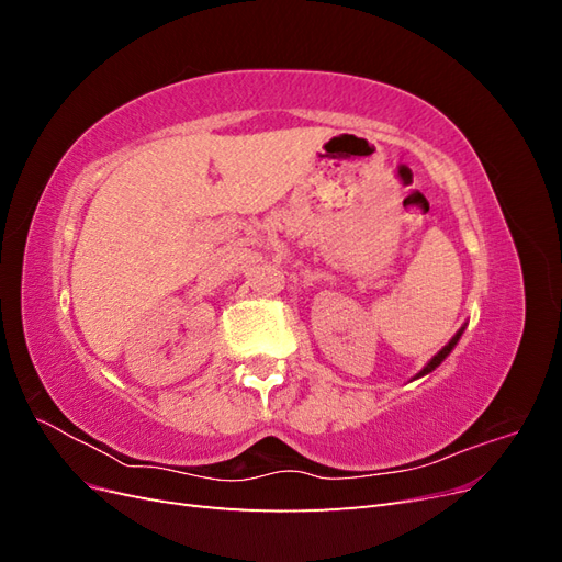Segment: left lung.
<instances>
[{"label":"left lung","mask_w":562,"mask_h":562,"mask_svg":"<svg viewBox=\"0 0 562 562\" xmlns=\"http://www.w3.org/2000/svg\"><path fill=\"white\" fill-rule=\"evenodd\" d=\"M462 333H464V328H459V330H457V335H454V337L450 339V342H448V345H446L443 349H440V351H438V353L434 356V359H431V361H429L427 366H424V368L419 370V375H417V378H422V375H427V372L436 370V368H438L440 363H443V361H446V356H448V353H450V351L454 349V345L459 342V337H462Z\"/></svg>","instance_id":"8db88e82"}]
</instances>
